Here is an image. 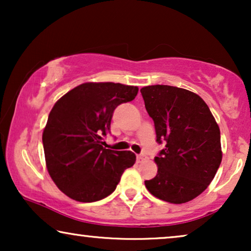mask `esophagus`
<instances>
[{"instance_id":"1","label":"esophagus","mask_w":251,"mask_h":251,"mask_svg":"<svg viewBox=\"0 0 251 251\" xmlns=\"http://www.w3.org/2000/svg\"><path fill=\"white\" fill-rule=\"evenodd\" d=\"M146 160H147V157H146V155H144V154H140V155L137 156V162H138V163L145 162Z\"/></svg>"}]
</instances>
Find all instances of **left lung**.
I'll return each mask as SVG.
<instances>
[{"instance_id": "1", "label": "left lung", "mask_w": 251, "mask_h": 251, "mask_svg": "<svg viewBox=\"0 0 251 251\" xmlns=\"http://www.w3.org/2000/svg\"><path fill=\"white\" fill-rule=\"evenodd\" d=\"M146 111L155 126L156 140L166 149L154 157L156 176L145 180L154 197L180 204L209 186L221 166V131L200 96L171 85L140 89Z\"/></svg>"}]
</instances>
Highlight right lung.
<instances>
[{"label":"right lung","instance_id":"obj_1","mask_svg":"<svg viewBox=\"0 0 251 251\" xmlns=\"http://www.w3.org/2000/svg\"><path fill=\"white\" fill-rule=\"evenodd\" d=\"M138 87L114 82L82 83L58 99L42 142L51 179L68 198L95 202L115 191L126 169L136 162L130 151L104 149L114 109L131 101Z\"/></svg>","mask_w":251,"mask_h":251}]
</instances>
